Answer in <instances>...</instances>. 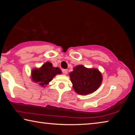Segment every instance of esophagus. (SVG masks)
I'll list each match as a JSON object with an SVG mask.
<instances>
[{
	"instance_id": "34e87169",
	"label": "esophagus",
	"mask_w": 135,
	"mask_h": 135,
	"mask_svg": "<svg viewBox=\"0 0 135 135\" xmlns=\"http://www.w3.org/2000/svg\"><path fill=\"white\" fill-rule=\"evenodd\" d=\"M68 73V70L67 69H64V70H62V73L64 75H67Z\"/></svg>"
}]
</instances>
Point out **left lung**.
Listing matches in <instances>:
<instances>
[{"label": "left lung", "instance_id": "1", "mask_svg": "<svg viewBox=\"0 0 135 135\" xmlns=\"http://www.w3.org/2000/svg\"><path fill=\"white\" fill-rule=\"evenodd\" d=\"M69 75L74 91L81 95L97 90L102 81V74L98 69L88 68L82 65L74 67Z\"/></svg>", "mask_w": 135, "mask_h": 135}]
</instances>
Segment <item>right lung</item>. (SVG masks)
Returning a JSON list of instances; mask_svg holds the SVG:
<instances>
[{"mask_svg":"<svg viewBox=\"0 0 135 135\" xmlns=\"http://www.w3.org/2000/svg\"><path fill=\"white\" fill-rule=\"evenodd\" d=\"M58 74H61V70L58 67H54L50 62H46L40 68L31 71V79L33 81L44 87Z\"/></svg>","mask_w":135,"mask_h":135,"instance_id":"obj_1","label":"right lung"}]
</instances>
